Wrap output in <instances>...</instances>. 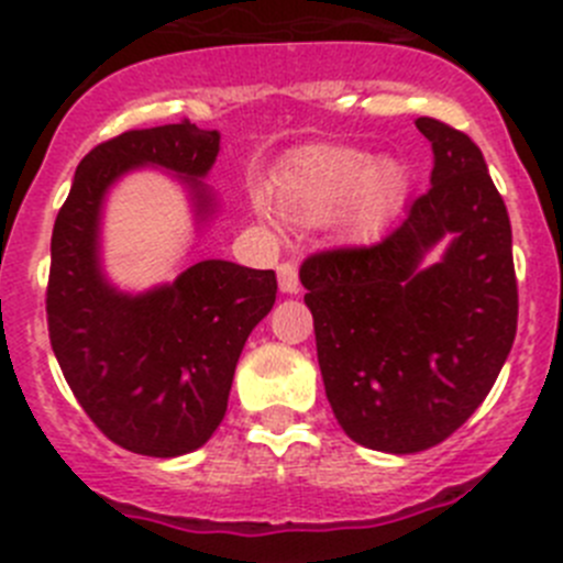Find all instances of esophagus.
Segmentation results:
<instances>
[{"mask_svg": "<svg viewBox=\"0 0 563 563\" xmlns=\"http://www.w3.org/2000/svg\"><path fill=\"white\" fill-rule=\"evenodd\" d=\"M277 280H280V291L283 294H299V272L291 261L277 266Z\"/></svg>", "mask_w": 563, "mask_h": 563, "instance_id": "1", "label": "esophagus"}]
</instances>
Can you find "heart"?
Listing matches in <instances>:
<instances>
[{
	"instance_id": "1",
	"label": "heart",
	"mask_w": 563,
	"mask_h": 563,
	"mask_svg": "<svg viewBox=\"0 0 563 563\" xmlns=\"http://www.w3.org/2000/svg\"><path fill=\"white\" fill-rule=\"evenodd\" d=\"M406 175L400 163L344 146H324L308 152L294 163L280 183L283 213L297 222L317 224L333 217L335 228L346 235H361L380 228L388 210L400 202ZM261 217H269L261 199H255Z\"/></svg>"
}]
</instances>
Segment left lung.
Here are the masks:
<instances>
[{
  "label": "left lung",
  "mask_w": 563,
  "mask_h": 563,
  "mask_svg": "<svg viewBox=\"0 0 563 563\" xmlns=\"http://www.w3.org/2000/svg\"><path fill=\"white\" fill-rule=\"evenodd\" d=\"M417 128L433 146L430 191L380 244L317 252L299 269L335 419L394 455L433 448L475 413L519 311L511 222L483 152L428 115Z\"/></svg>",
  "instance_id": "8db88e82"
}]
</instances>
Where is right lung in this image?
I'll return each instance as SVG.
<instances>
[{"label": "right lung", "instance_id": "add662e5", "mask_svg": "<svg viewBox=\"0 0 563 563\" xmlns=\"http://www.w3.org/2000/svg\"><path fill=\"white\" fill-rule=\"evenodd\" d=\"M217 155V130L191 122L128 130L82 157L52 230V350L82 411L130 453L177 459L202 448L228 411L252 328L275 306V272L219 257L141 294L119 291L102 272L99 224L110 186L144 166L172 172L205 224L217 213L202 183Z\"/></svg>", "mask_w": 563, "mask_h": 563}]
</instances>
